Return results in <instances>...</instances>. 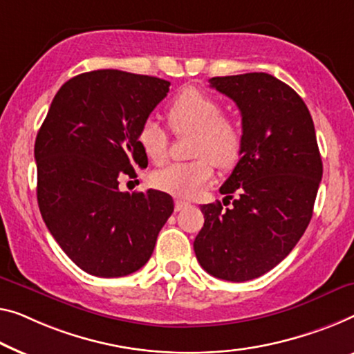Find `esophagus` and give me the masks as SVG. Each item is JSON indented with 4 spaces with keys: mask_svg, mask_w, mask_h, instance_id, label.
Listing matches in <instances>:
<instances>
[{
    "mask_svg": "<svg viewBox=\"0 0 354 354\" xmlns=\"http://www.w3.org/2000/svg\"><path fill=\"white\" fill-rule=\"evenodd\" d=\"M189 202H184V200H175V211H183L184 208L189 207Z\"/></svg>",
    "mask_w": 354,
    "mask_h": 354,
    "instance_id": "34e87169",
    "label": "esophagus"
}]
</instances>
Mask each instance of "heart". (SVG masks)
Masks as SVG:
<instances>
[{
  "label": "heart",
  "instance_id": "b5f03b06",
  "mask_svg": "<svg viewBox=\"0 0 354 354\" xmlns=\"http://www.w3.org/2000/svg\"><path fill=\"white\" fill-rule=\"evenodd\" d=\"M168 124L178 135L194 133L192 162L171 163L152 175L157 189L176 197H194L214 176V164L232 168L243 147V131L234 119L223 115L219 100L198 88H186L167 109ZM136 143L152 163L168 156V133L156 119H146L136 133Z\"/></svg>",
  "mask_w": 354,
  "mask_h": 354
}]
</instances>
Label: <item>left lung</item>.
<instances>
[{"instance_id":"left-lung-1","label":"left lung","mask_w":354,"mask_h":354,"mask_svg":"<svg viewBox=\"0 0 354 354\" xmlns=\"http://www.w3.org/2000/svg\"><path fill=\"white\" fill-rule=\"evenodd\" d=\"M211 87L241 113L243 147L221 194L234 207L208 203L194 251L205 270L248 281L278 266L297 245L313 214L323 162L313 119L288 84L267 73L211 77Z\"/></svg>"}]
</instances>
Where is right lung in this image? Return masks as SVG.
Wrapping results in <instances>:
<instances>
[{
	"mask_svg": "<svg viewBox=\"0 0 354 354\" xmlns=\"http://www.w3.org/2000/svg\"><path fill=\"white\" fill-rule=\"evenodd\" d=\"M168 91L170 82L154 76L82 73L60 87L36 136L41 216L91 275L125 277L143 267L173 213L165 192L119 191L120 178L147 167L136 133Z\"/></svg>",
	"mask_w": 354,
	"mask_h": 354,
	"instance_id": "1",
	"label": "right lung"
}]
</instances>
